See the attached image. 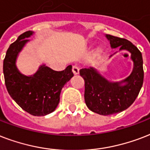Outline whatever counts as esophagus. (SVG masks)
<instances>
[{"instance_id":"1","label":"esophagus","mask_w":150,"mask_h":150,"mask_svg":"<svg viewBox=\"0 0 150 150\" xmlns=\"http://www.w3.org/2000/svg\"><path fill=\"white\" fill-rule=\"evenodd\" d=\"M72 70H73V72H74V74H78L79 72H80V70H79V68L76 66H74L73 67V69H72Z\"/></svg>"}]
</instances>
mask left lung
<instances>
[{
	"label": "left lung",
	"instance_id": "8db88e82",
	"mask_svg": "<svg viewBox=\"0 0 150 150\" xmlns=\"http://www.w3.org/2000/svg\"><path fill=\"white\" fill-rule=\"evenodd\" d=\"M105 37L110 41L111 48L119 47V52H129L133 62V69L129 76L115 82L104 77L95 67L80 70L85 82L84 100L88 108L92 112L107 116L122 112L134 103L143 83L144 72L142 53L132 42L109 34Z\"/></svg>",
	"mask_w": 150,
	"mask_h": 150
}]
</instances>
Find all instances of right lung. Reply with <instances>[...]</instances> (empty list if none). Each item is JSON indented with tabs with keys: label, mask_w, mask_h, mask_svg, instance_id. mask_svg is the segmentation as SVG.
<instances>
[{
	"label": "right lung",
	"mask_w": 150,
	"mask_h": 150,
	"mask_svg": "<svg viewBox=\"0 0 150 150\" xmlns=\"http://www.w3.org/2000/svg\"><path fill=\"white\" fill-rule=\"evenodd\" d=\"M33 31L21 34L9 46L3 64L4 81L11 98L30 114L45 116L55 110L64 85L74 76L72 66L62 71H55L45 63L32 75L22 74L16 62Z\"/></svg>",
	"instance_id": "add662e5"
}]
</instances>
